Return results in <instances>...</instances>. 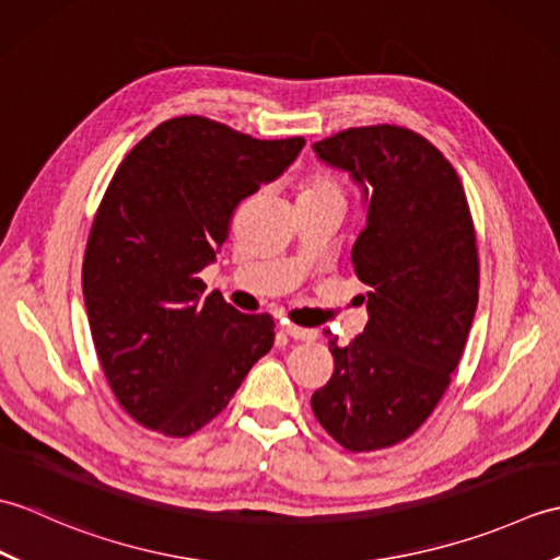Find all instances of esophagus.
<instances>
[{
  "instance_id": "obj_1",
  "label": "esophagus",
  "mask_w": 560,
  "mask_h": 560,
  "mask_svg": "<svg viewBox=\"0 0 560 560\" xmlns=\"http://www.w3.org/2000/svg\"><path fill=\"white\" fill-rule=\"evenodd\" d=\"M281 329L287 331L289 337H293V339H301V341H315V339L319 337V331H317V329L299 327V325H293V323H287V319H283V323H281Z\"/></svg>"
}]
</instances>
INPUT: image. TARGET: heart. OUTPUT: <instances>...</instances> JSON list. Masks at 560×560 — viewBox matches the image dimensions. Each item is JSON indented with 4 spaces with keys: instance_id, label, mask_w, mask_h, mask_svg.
<instances>
[{
    "instance_id": "heart-1",
    "label": "heart",
    "mask_w": 560,
    "mask_h": 560,
    "mask_svg": "<svg viewBox=\"0 0 560 560\" xmlns=\"http://www.w3.org/2000/svg\"><path fill=\"white\" fill-rule=\"evenodd\" d=\"M301 197H311V199H339L343 201V189L335 175H329L325 171H317L311 177H305L301 185Z\"/></svg>"
}]
</instances>
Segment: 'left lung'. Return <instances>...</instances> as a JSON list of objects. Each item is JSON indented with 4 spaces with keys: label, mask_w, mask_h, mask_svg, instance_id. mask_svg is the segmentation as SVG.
<instances>
[{
    "label": "left lung",
    "mask_w": 560,
    "mask_h": 560,
    "mask_svg": "<svg viewBox=\"0 0 560 560\" xmlns=\"http://www.w3.org/2000/svg\"><path fill=\"white\" fill-rule=\"evenodd\" d=\"M363 189L351 249L368 287V325L329 337L335 373L311 404L351 452L397 445L445 395L479 303V255L459 175L431 141L395 125L353 127L313 144Z\"/></svg>",
    "instance_id": "left-lung-1"
}]
</instances>
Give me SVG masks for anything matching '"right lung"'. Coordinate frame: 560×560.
<instances>
[{"label": "right lung", "instance_id": "add662e5", "mask_svg": "<svg viewBox=\"0 0 560 560\" xmlns=\"http://www.w3.org/2000/svg\"><path fill=\"white\" fill-rule=\"evenodd\" d=\"M303 137L261 141L199 115L161 122L105 189L83 255V303L122 409L171 438L225 409L273 343V319L205 295L237 205L289 168Z\"/></svg>", "mask_w": 560, "mask_h": 560}]
</instances>
